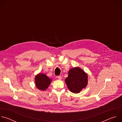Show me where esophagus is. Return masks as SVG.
I'll return each instance as SVG.
<instances>
[{
  "instance_id": "1",
  "label": "esophagus",
  "mask_w": 122,
  "mask_h": 122,
  "mask_svg": "<svg viewBox=\"0 0 122 122\" xmlns=\"http://www.w3.org/2000/svg\"><path fill=\"white\" fill-rule=\"evenodd\" d=\"M57 78L59 80H61L62 79V77H61V76H57Z\"/></svg>"
}]
</instances>
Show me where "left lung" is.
<instances>
[{"mask_svg":"<svg viewBox=\"0 0 122 122\" xmlns=\"http://www.w3.org/2000/svg\"><path fill=\"white\" fill-rule=\"evenodd\" d=\"M88 76L79 67L71 69L65 82L68 89L74 93H80L86 87L88 83Z\"/></svg>","mask_w":122,"mask_h":122,"instance_id":"1","label":"left lung"}]
</instances>
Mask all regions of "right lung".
Segmentation results:
<instances>
[{"mask_svg":"<svg viewBox=\"0 0 122 122\" xmlns=\"http://www.w3.org/2000/svg\"><path fill=\"white\" fill-rule=\"evenodd\" d=\"M35 81L37 87L40 90L44 91L48 88L51 80L46 74L39 73L35 76Z\"/></svg>","mask_w":122,"mask_h":122,"instance_id":"right-lung-1","label":"right lung"}]
</instances>
